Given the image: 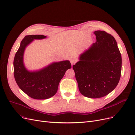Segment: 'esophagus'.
<instances>
[{"label": "esophagus", "instance_id": "obj_1", "mask_svg": "<svg viewBox=\"0 0 135 135\" xmlns=\"http://www.w3.org/2000/svg\"><path fill=\"white\" fill-rule=\"evenodd\" d=\"M70 62H71V64H72V65L73 66L74 64H75V63H76V62H77V60H76L75 58H71V59H70Z\"/></svg>", "mask_w": 135, "mask_h": 135}]
</instances>
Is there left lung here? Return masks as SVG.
<instances>
[{
  "label": "left lung",
  "instance_id": "left-lung-1",
  "mask_svg": "<svg viewBox=\"0 0 135 135\" xmlns=\"http://www.w3.org/2000/svg\"><path fill=\"white\" fill-rule=\"evenodd\" d=\"M97 41L73 66L79 91L90 98L107 95L118 84L122 59L115 38L104 31L94 32Z\"/></svg>",
  "mask_w": 135,
  "mask_h": 135
}]
</instances>
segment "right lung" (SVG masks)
I'll return each mask as SVG.
<instances>
[{
	"label": "right lung",
	"instance_id": "obj_1",
	"mask_svg": "<svg viewBox=\"0 0 135 135\" xmlns=\"http://www.w3.org/2000/svg\"><path fill=\"white\" fill-rule=\"evenodd\" d=\"M41 35H27L21 41L14 60V75L17 84L31 98L38 100L55 95L60 81L67 69L71 68L69 61L52 63L37 72H29L23 63V55L26 47L34 39H42Z\"/></svg>",
	"mask_w": 135,
	"mask_h": 135
}]
</instances>
